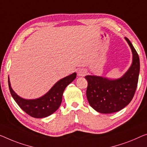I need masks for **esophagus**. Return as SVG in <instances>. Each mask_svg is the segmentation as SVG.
<instances>
[{
	"instance_id": "1",
	"label": "esophagus",
	"mask_w": 147,
	"mask_h": 147,
	"mask_svg": "<svg viewBox=\"0 0 147 147\" xmlns=\"http://www.w3.org/2000/svg\"><path fill=\"white\" fill-rule=\"evenodd\" d=\"M86 74V71L84 69H81L78 71V76H84Z\"/></svg>"
}]
</instances>
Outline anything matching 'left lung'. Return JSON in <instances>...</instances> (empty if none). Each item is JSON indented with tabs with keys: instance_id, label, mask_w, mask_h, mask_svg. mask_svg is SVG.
<instances>
[{
	"instance_id": "1",
	"label": "left lung",
	"mask_w": 147,
	"mask_h": 147,
	"mask_svg": "<svg viewBox=\"0 0 147 147\" xmlns=\"http://www.w3.org/2000/svg\"><path fill=\"white\" fill-rule=\"evenodd\" d=\"M133 53L131 66L121 78L109 80L102 76L88 75L86 97L90 105L98 112L111 113L129 104L136 91L140 71L139 55L125 38Z\"/></svg>"
}]
</instances>
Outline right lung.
I'll list each match as a JSON object with an SVG mask.
<instances>
[{"mask_svg":"<svg viewBox=\"0 0 147 147\" xmlns=\"http://www.w3.org/2000/svg\"><path fill=\"white\" fill-rule=\"evenodd\" d=\"M76 77V73H74L62 78L44 96L35 100L24 99L18 96L11 88L9 78L8 86L11 95L20 108L33 117L43 118L51 115L57 110L62 102L63 94L65 88L73 82Z\"/></svg>","mask_w":147,"mask_h":147,"instance_id":"obj_1","label":"right lung"}]
</instances>
